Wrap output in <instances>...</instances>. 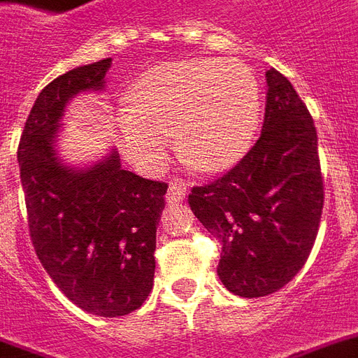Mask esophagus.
I'll return each mask as SVG.
<instances>
[{
  "label": "esophagus",
  "mask_w": 358,
  "mask_h": 358,
  "mask_svg": "<svg viewBox=\"0 0 358 358\" xmlns=\"http://www.w3.org/2000/svg\"><path fill=\"white\" fill-rule=\"evenodd\" d=\"M187 185L182 181H171L168 187V194H166V200H168L169 204H179L185 200L187 196Z\"/></svg>",
  "instance_id": "obj_1"
}]
</instances>
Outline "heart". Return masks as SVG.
Returning <instances> with one entry per match:
<instances>
[{
    "mask_svg": "<svg viewBox=\"0 0 358 358\" xmlns=\"http://www.w3.org/2000/svg\"><path fill=\"white\" fill-rule=\"evenodd\" d=\"M116 139L127 160L158 171L173 150L196 168L219 171L250 150L262 118L259 82L233 59H185L148 70L129 85Z\"/></svg>",
    "mask_w": 358,
    "mask_h": 358,
    "instance_id": "heart-1",
    "label": "heart"
}]
</instances>
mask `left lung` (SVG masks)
Wrapping results in <instances>:
<instances>
[{"instance_id": "1", "label": "left lung", "mask_w": 358, "mask_h": 358, "mask_svg": "<svg viewBox=\"0 0 358 358\" xmlns=\"http://www.w3.org/2000/svg\"><path fill=\"white\" fill-rule=\"evenodd\" d=\"M259 139L229 173L194 187L190 210L221 242L217 275L240 297H263L311 254L324 204L317 129L286 76L268 69Z\"/></svg>"}]
</instances>
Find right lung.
Segmentation results:
<instances>
[{"instance_id": "1", "label": "right lung", "mask_w": 358, "mask_h": 358, "mask_svg": "<svg viewBox=\"0 0 358 358\" xmlns=\"http://www.w3.org/2000/svg\"><path fill=\"white\" fill-rule=\"evenodd\" d=\"M110 64H83L45 85L17 156L41 265L72 303L108 318L139 309L152 289L156 227L168 190L122 168L116 148L87 166H70L59 154L66 106L82 93L104 91Z\"/></svg>"}]
</instances>
